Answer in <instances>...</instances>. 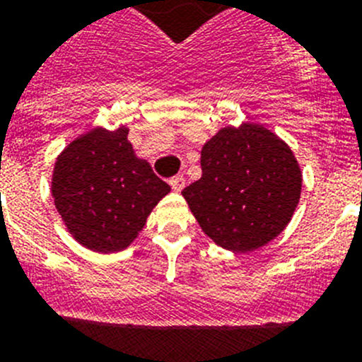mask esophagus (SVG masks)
I'll return each mask as SVG.
<instances>
[{
	"instance_id": "obj_1",
	"label": "esophagus",
	"mask_w": 362,
	"mask_h": 362,
	"mask_svg": "<svg viewBox=\"0 0 362 362\" xmlns=\"http://www.w3.org/2000/svg\"><path fill=\"white\" fill-rule=\"evenodd\" d=\"M169 185L173 187V191H182L185 185V178L182 177V175H177V177H173L171 180H169Z\"/></svg>"
}]
</instances>
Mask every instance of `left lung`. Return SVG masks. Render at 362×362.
Wrapping results in <instances>:
<instances>
[{"mask_svg":"<svg viewBox=\"0 0 362 362\" xmlns=\"http://www.w3.org/2000/svg\"><path fill=\"white\" fill-rule=\"evenodd\" d=\"M202 178L182 191L204 233L231 251L281 235L300 199L293 153L260 125L224 127L202 147Z\"/></svg>","mask_w":362,"mask_h":362,"instance_id":"1","label":"left lung"}]
</instances>
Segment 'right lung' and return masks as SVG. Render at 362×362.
Instances as JSON below:
<instances>
[{
	"instance_id": "obj_1",
	"label": "right lung",
	"mask_w": 362,
	"mask_h": 362,
	"mask_svg": "<svg viewBox=\"0 0 362 362\" xmlns=\"http://www.w3.org/2000/svg\"><path fill=\"white\" fill-rule=\"evenodd\" d=\"M125 127L93 129L59 155L52 197L67 229L100 253L127 247L151 209L171 191L146 160L134 156Z\"/></svg>"
}]
</instances>
